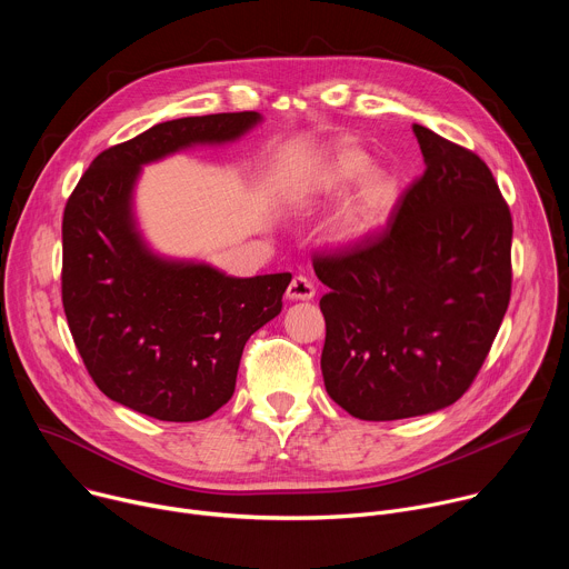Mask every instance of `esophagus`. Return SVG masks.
I'll list each match as a JSON object with an SVG mask.
<instances>
[{"label":"esophagus","mask_w":569,"mask_h":569,"mask_svg":"<svg viewBox=\"0 0 569 569\" xmlns=\"http://www.w3.org/2000/svg\"><path fill=\"white\" fill-rule=\"evenodd\" d=\"M286 297L288 299H297V301H308V299L315 297V283L308 277L299 274V277H295L290 281V286L286 290Z\"/></svg>","instance_id":"esophagus-1"}]
</instances>
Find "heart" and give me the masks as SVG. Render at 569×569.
Returning <instances> with one entry per match:
<instances>
[{
	"mask_svg": "<svg viewBox=\"0 0 569 569\" xmlns=\"http://www.w3.org/2000/svg\"><path fill=\"white\" fill-rule=\"evenodd\" d=\"M351 187L340 202L331 231L338 240H358L380 229L398 207L400 180L387 169L371 164L369 154L356 146L336 148L315 176V189L338 196Z\"/></svg>",
	"mask_w": 569,
	"mask_h": 569,
	"instance_id": "heart-1",
	"label": "heart"
}]
</instances>
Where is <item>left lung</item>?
Wrapping results in <instances>:
<instances>
[{"mask_svg": "<svg viewBox=\"0 0 569 569\" xmlns=\"http://www.w3.org/2000/svg\"><path fill=\"white\" fill-rule=\"evenodd\" d=\"M426 171L387 227L312 259L329 292L321 373L362 421L437 412L477 378L511 299L513 220L472 150L415 123Z\"/></svg>", "mask_w": 569, "mask_h": 569, "instance_id": "obj_1", "label": "left lung"}]
</instances>
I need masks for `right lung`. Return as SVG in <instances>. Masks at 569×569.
<instances>
[{"label":"right lung","instance_id":"right-lung-1","mask_svg":"<svg viewBox=\"0 0 569 569\" xmlns=\"http://www.w3.org/2000/svg\"><path fill=\"white\" fill-rule=\"evenodd\" d=\"M261 117L164 121L94 157L62 213V306L94 385L159 421H202L231 398L242 349L281 312L290 272L224 277L152 257L134 231L139 167L191 143L240 137Z\"/></svg>","mask_w":569,"mask_h":569}]
</instances>
